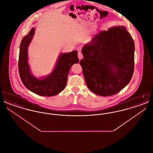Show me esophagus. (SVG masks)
Wrapping results in <instances>:
<instances>
[{
	"instance_id": "esophagus-1",
	"label": "esophagus",
	"mask_w": 153,
	"mask_h": 153,
	"mask_svg": "<svg viewBox=\"0 0 153 153\" xmlns=\"http://www.w3.org/2000/svg\"><path fill=\"white\" fill-rule=\"evenodd\" d=\"M78 58L79 59V60H81V59L83 58V55H82V53L80 51H79V53H78Z\"/></svg>"
}]
</instances>
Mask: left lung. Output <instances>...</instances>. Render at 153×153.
Listing matches in <instances>:
<instances>
[{"label":"left lung","mask_w":153,"mask_h":153,"mask_svg":"<svg viewBox=\"0 0 153 153\" xmlns=\"http://www.w3.org/2000/svg\"><path fill=\"white\" fill-rule=\"evenodd\" d=\"M134 42L123 26L102 30L84 45L80 62L88 88L96 95H115L130 81L134 70Z\"/></svg>","instance_id":"obj_1"}]
</instances>
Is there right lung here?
Listing matches in <instances>:
<instances>
[{
  "label": "right lung",
  "instance_id": "add662e5",
  "mask_svg": "<svg viewBox=\"0 0 153 153\" xmlns=\"http://www.w3.org/2000/svg\"><path fill=\"white\" fill-rule=\"evenodd\" d=\"M35 33L32 28L24 36L20 45L18 60L19 73L23 85L30 91L42 96H52L60 93L65 87L68 76L71 66L79 62L77 51L61 53L56 66L50 74L42 79L31 74L28 64L27 49Z\"/></svg>",
  "mask_w": 153,
  "mask_h": 153
}]
</instances>
